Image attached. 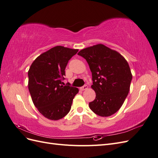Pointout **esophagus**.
<instances>
[{
  "label": "esophagus",
  "mask_w": 158,
  "mask_h": 158,
  "mask_svg": "<svg viewBox=\"0 0 158 158\" xmlns=\"http://www.w3.org/2000/svg\"><path fill=\"white\" fill-rule=\"evenodd\" d=\"M88 85H83L82 87H81V88H80V89L83 91V90H85V89H88Z\"/></svg>",
  "instance_id": "obj_1"
}]
</instances>
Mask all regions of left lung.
<instances>
[{"instance_id":"1","label":"left lung","mask_w":158,"mask_h":158,"mask_svg":"<svg viewBox=\"0 0 158 158\" xmlns=\"http://www.w3.org/2000/svg\"><path fill=\"white\" fill-rule=\"evenodd\" d=\"M78 55L86 60L92 74V88L96 96L89 103L92 111L109 117L120 109L127 97L132 76L126 59L103 44L81 50Z\"/></svg>"}]
</instances>
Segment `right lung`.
Listing matches in <instances>:
<instances>
[{"instance_id": "1", "label": "right lung", "mask_w": 158, "mask_h": 158, "mask_svg": "<svg viewBox=\"0 0 158 158\" xmlns=\"http://www.w3.org/2000/svg\"><path fill=\"white\" fill-rule=\"evenodd\" d=\"M78 49L56 46L37 57L28 71L32 101L45 117L56 121L69 113L77 88L63 85L65 68Z\"/></svg>"}]
</instances>
